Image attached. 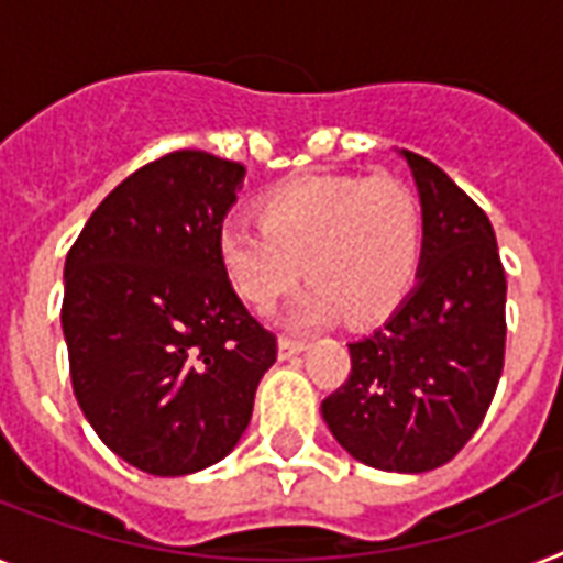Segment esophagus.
I'll return each mask as SVG.
<instances>
[{
	"instance_id": "esophagus-1",
	"label": "esophagus",
	"mask_w": 563,
	"mask_h": 563,
	"mask_svg": "<svg viewBox=\"0 0 563 563\" xmlns=\"http://www.w3.org/2000/svg\"><path fill=\"white\" fill-rule=\"evenodd\" d=\"M303 350H306V341H300V338L280 335V358H291V355L303 353Z\"/></svg>"
}]
</instances>
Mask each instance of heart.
Wrapping results in <instances>:
<instances>
[{"label": "heart", "instance_id": "1", "mask_svg": "<svg viewBox=\"0 0 563 563\" xmlns=\"http://www.w3.org/2000/svg\"><path fill=\"white\" fill-rule=\"evenodd\" d=\"M219 263L236 295L268 309L303 277L312 286L289 309L309 329L344 312L353 323L390 314L422 260L419 199L396 176H303L260 199V222L225 219Z\"/></svg>", "mask_w": 563, "mask_h": 563}]
</instances>
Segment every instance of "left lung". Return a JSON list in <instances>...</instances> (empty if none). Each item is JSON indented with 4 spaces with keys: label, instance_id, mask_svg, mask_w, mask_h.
Here are the masks:
<instances>
[{
    "label": "left lung",
    "instance_id": "left-lung-1",
    "mask_svg": "<svg viewBox=\"0 0 563 563\" xmlns=\"http://www.w3.org/2000/svg\"><path fill=\"white\" fill-rule=\"evenodd\" d=\"M422 199L419 280L385 327L350 344V376L321 405L329 431L382 472L454 460L495 399L506 353V272L486 210L401 150Z\"/></svg>",
    "mask_w": 563,
    "mask_h": 563
}]
</instances>
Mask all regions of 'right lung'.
<instances>
[{
    "label": "right lung",
    "instance_id": "add662e5",
    "mask_svg": "<svg viewBox=\"0 0 563 563\" xmlns=\"http://www.w3.org/2000/svg\"><path fill=\"white\" fill-rule=\"evenodd\" d=\"M242 176L240 162L173 150L123 178L66 257L77 405L103 445L155 477L231 454L277 361V338L219 263Z\"/></svg>",
    "mask_w": 563,
    "mask_h": 563
}]
</instances>
